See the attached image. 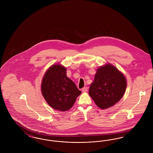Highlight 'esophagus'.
I'll list each match as a JSON object with an SVG mask.
<instances>
[{
    "label": "esophagus",
    "mask_w": 153,
    "mask_h": 153,
    "mask_svg": "<svg viewBox=\"0 0 153 153\" xmlns=\"http://www.w3.org/2000/svg\"><path fill=\"white\" fill-rule=\"evenodd\" d=\"M83 92H87L88 91V87H85L82 88V90H81Z\"/></svg>",
    "instance_id": "1"
}]
</instances>
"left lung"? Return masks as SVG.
<instances>
[{"instance_id":"1","label":"left lung","mask_w":153,"mask_h":153,"mask_svg":"<svg viewBox=\"0 0 153 153\" xmlns=\"http://www.w3.org/2000/svg\"><path fill=\"white\" fill-rule=\"evenodd\" d=\"M127 81L123 73L108 63L99 67L91 84L89 95L102 109L114 106L123 96Z\"/></svg>"}]
</instances>
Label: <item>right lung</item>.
Segmentation results:
<instances>
[{
  "mask_svg": "<svg viewBox=\"0 0 153 153\" xmlns=\"http://www.w3.org/2000/svg\"><path fill=\"white\" fill-rule=\"evenodd\" d=\"M41 92L52 108L66 111L74 105L81 92L66 76V68L60 64L51 66L42 80Z\"/></svg>",
  "mask_w": 153,
  "mask_h": 153,
  "instance_id": "obj_1",
  "label": "right lung"
}]
</instances>
